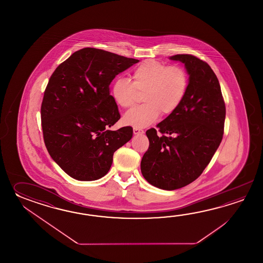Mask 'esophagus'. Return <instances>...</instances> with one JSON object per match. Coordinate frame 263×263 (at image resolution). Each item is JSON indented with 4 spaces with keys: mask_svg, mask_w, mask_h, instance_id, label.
<instances>
[{
    "mask_svg": "<svg viewBox=\"0 0 263 263\" xmlns=\"http://www.w3.org/2000/svg\"><path fill=\"white\" fill-rule=\"evenodd\" d=\"M134 134L135 135H138V134H144V130L143 129H138V128H134Z\"/></svg>",
    "mask_w": 263,
    "mask_h": 263,
    "instance_id": "34e87169",
    "label": "esophagus"
}]
</instances>
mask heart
I'll return each instance as SVG.
<instances>
[{"mask_svg":"<svg viewBox=\"0 0 263 263\" xmlns=\"http://www.w3.org/2000/svg\"><path fill=\"white\" fill-rule=\"evenodd\" d=\"M129 79L118 78L112 85V96L118 106L129 108L144 93L145 102L126 112L123 122L134 128H145L153 123L160 112L168 116L183 101L188 88V75L183 68L168 67L162 62L148 59L141 63Z\"/></svg>","mask_w":263,"mask_h":263,"instance_id":"b5f03b06","label":"heart"}]
</instances>
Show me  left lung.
<instances>
[{"mask_svg": "<svg viewBox=\"0 0 263 263\" xmlns=\"http://www.w3.org/2000/svg\"><path fill=\"white\" fill-rule=\"evenodd\" d=\"M169 59L184 64L188 88L179 108L157 124L158 129L146 130L149 147L141 172L151 185L172 191L196 180L211 162L223 138L226 106L218 79L206 62L190 54Z\"/></svg>", "mask_w": 263, "mask_h": 263, "instance_id": "left-lung-1", "label": "left lung"}]
</instances>
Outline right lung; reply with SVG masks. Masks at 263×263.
Listing matches in <instances>:
<instances>
[{
  "instance_id": "1",
  "label": "right lung",
  "mask_w": 263,
  "mask_h": 263,
  "mask_svg": "<svg viewBox=\"0 0 263 263\" xmlns=\"http://www.w3.org/2000/svg\"><path fill=\"white\" fill-rule=\"evenodd\" d=\"M138 62L84 48L50 76L41 105L45 145L52 160L73 179L91 181L104 177L115 151L132 139V127L108 129L120 118L110 84Z\"/></svg>"
}]
</instances>
